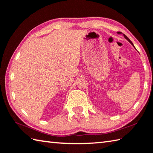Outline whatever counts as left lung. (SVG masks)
<instances>
[{
    "label": "left lung",
    "instance_id": "8db88e82",
    "mask_svg": "<svg viewBox=\"0 0 153 153\" xmlns=\"http://www.w3.org/2000/svg\"><path fill=\"white\" fill-rule=\"evenodd\" d=\"M117 33H118V34H121L122 33H121V32H117ZM123 36H124V37H125V38H126V39L128 40V42H129L130 43V44H132V45H133V46H134V45H133V44H132V42H131V41H130V40L129 39H128V37H127L126 36V35H125V34H123ZM134 48H135V47H134Z\"/></svg>",
    "mask_w": 153,
    "mask_h": 153
}]
</instances>
